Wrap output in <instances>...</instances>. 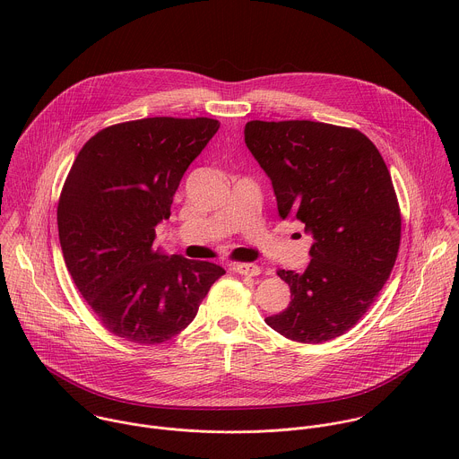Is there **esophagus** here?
Listing matches in <instances>:
<instances>
[{
	"mask_svg": "<svg viewBox=\"0 0 459 459\" xmlns=\"http://www.w3.org/2000/svg\"><path fill=\"white\" fill-rule=\"evenodd\" d=\"M232 271L238 273V274H241V276H250V278L259 276V273H261L259 267L254 265V264H234V265H232Z\"/></svg>",
	"mask_w": 459,
	"mask_h": 459,
	"instance_id": "1",
	"label": "esophagus"
}]
</instances>
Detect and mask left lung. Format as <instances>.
Returning <instances> with one entry per match:
<instances>
[{
    "label": "left lung",
    "mask_w": 459,
    "mask_h": 459,
    "mask_svg": "<svg viewBox=\"0 0 459 459\" xmlns=\"http://www.w3.org/2000/svg\"><path fill=\"white\" fill-rule=\"evenodd\" d=\"M245 143L273 181L281 220L312 236L303 274L278 271L289 307L265 317L281 336L323 343L363 317L396 264L402 214L390 172L356 128L308 121H248Z\"/></svg>",
    "instance_id": "left-lung-1"
}]
</instances>
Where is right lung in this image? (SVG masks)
Returning a JSON list of instances; mask_svg holds the SVG:
<instances>
[{
	"mask_svg": "<svg viewBox=\"0 0 459 459\" xmlns=\"http://www.w3.org/2000/svg\"><path fill=\"white\" fill-rule=\"evenodd\" d=\"M220 123L145 117L107 126L73 163L57 204L59 243L80 294L108 333L138 345L178 336L225 271L154 250L188 165Z\"/></svg>",
	"mask_w": 459,
	"mask_h": 459,
	"instance_id": "add662e5",
	"label": "right lung"
}]
</instances>
